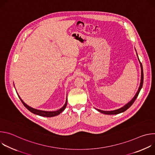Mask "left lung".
Wrapping results in <instances>:
<instances>
[{
	"label": "left lung",
	"mask_w": 155,
	"mask_h": 155,
	"mask_svg": "<svg viewBox=\"0 0 155 155\" xmlns=\"http://www.w3.org/2000/svg\"><path fill=\"white\" fill-rule=\"evenodd\" d=\"M140 66H141V70H142V72H141V82H140V84L139 90H138L136 94L135 95V96L134 97L133 99H132L129 102H128L126 105H125L124 107H121V108H120L119 109H117V110H113V111H104V110H99V109H96V110H98L99 112L102 113L104 114H106V115H116V114H120V113H122V112L126 111V110H127L132 104H133V103L136 101V98L137 97V96H138V95H139V94L140 93V91L141 88H142V87L143 86V72L142 65L141 62H140Z\"/></svg>",
	"instance_id": "obj_1"
}]
</instances>
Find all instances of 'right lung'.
<instances>
[{
  "mask_svg": "<svg viewBox=\"0 0 155 155\" xmlns=\"http://www.w3.org/2000/svg\"><path fill=\"white\" fill-rule=\"evenodd\" d=\"M18 97H19V96H18ZM19 99H20L21 101L22 102V103H23V104L25 105V107L28 110H29L30 112H31L32 113H33L35 115H38L41 116V117H55L56 115H58L65 108L66 106H67V103H68V99H66V101H65V103L64 105L61 108H60L59 110H57V111H54V112H47V111H43V110H39L33 108L28 106L27 104H26L23 101H22V99L20 97H19Z\"/></svg>",
  "mask_w": 155,
  "mask_h": 155,
  "instance_id": "1",
  "label": "right lung"
}]
</instances>
